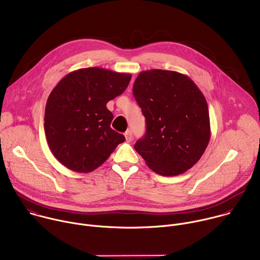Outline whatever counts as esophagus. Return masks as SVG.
<instances>
[{"label": "esophagus", "mask_w": 260, "mask_h": 260, "mask_svg": "<svg viewBox=\"0 0 260 260\" xmlns=\"http://www.w3.org/2000/svg\"><path fill=\"white\" fill-rule=\"evenodd\" d=\"M124 137H125V140H126V142H131L132 140H133V134H132V131H126L125 133H124Z\"/></svg>", "instance_id": "obj_1"}]
</instances>
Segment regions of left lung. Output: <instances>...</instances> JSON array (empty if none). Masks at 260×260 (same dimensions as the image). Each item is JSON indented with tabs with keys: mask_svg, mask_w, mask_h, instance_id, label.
Here are the masks:
<instances>
[{
	"mask_svg": "<svg viewBox=\"0 0 260 260\" xmlns=\"http://www.w3.org/2000/svg\"><path fill=\"white\" fill-rule=\"evenodd\" d=\"M146 118V134L135 144L146 165L161 176H178L192 168L211 138L205 95L184 74L142 71L133 87Z\"/></svg>",
	"mask_w": 260,
	"mask_h": 260,
	"instance_id": "8db88e82",
	"label": "left lung"
}]
</instances>
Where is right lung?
Wrapping results in <instances>:
<instances>
[{"label": "right lung", "instance_id": "1", "mask_svg": "<svg viewBox=\"0 0 260 260\" xmlns=\"http://www.w3.org/2000/svg\"><path fill=\"white\" fill-rule=\"evenodd\" d=\"M132 75L103 68H84L66 75L50 92L44 116L48 146L55 158L77 173L103 165L123 135L111 128L109 101L120 95Z\"/></svg>", "mask_w": 260, "mask_h": 260}]
</instances>
